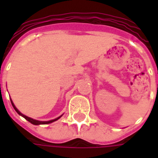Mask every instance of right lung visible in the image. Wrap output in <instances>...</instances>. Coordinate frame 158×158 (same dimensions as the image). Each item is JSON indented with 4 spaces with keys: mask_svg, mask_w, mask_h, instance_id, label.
I'll return each instance as SVG.
<instances>
[{
    "mask_svg": "<svg viewBox=\"0 0 158 158\" xmlns=\"http://www.w3.org/2000/svg\"><path fill=\"white\" fill-rule=\"evenodd\" d=\"M11 102H12V106H13V108L15 109L16 112L19 113V115H21L22 117H23V118H24L26 120H28L29 123H31L32 124H35V125H39V124H47V123H51L55 122V121H56L57 119H59L60 118H61V117H62V116H60V117H58V118H55V119L50 120V121H39V120H35V119H33V118H29V117H27V116H25V115H23V113H20L19 110L17 109V107H16L15 105L13 104L12 101H11Z\"/></svg>",
    "mask_w": 158,
    "mask_h": 158,
    "instance_id": "add662e5",
    "label": "right lung"
}]
</instances>
